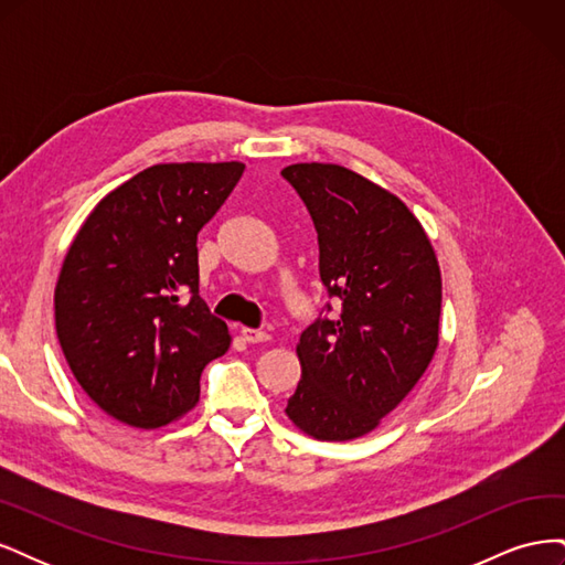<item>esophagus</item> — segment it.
Listing matches in <instances>:
<instances>
[{"mask_svg": "<svg viewBox=\"0 0 565 565\" xmlns=\"http://www.w3.org/2000/svg\"><path fill=\"white\" fill-rule=\"evenodd\" d=\"M241 334H243V339L247 341V344H264V341L270 339L268 332H264V330H252V328H243Z\"/></svg>", "mask_w": 565, "mask_h": 565, "instance_id": "34e87169", "label": "esophagus"}]
</instances>
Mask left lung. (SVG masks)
<instances>
[{"mask_svg": "<svg viewBox=\"0 0 565 565\" xmlns=\"http://www.w3.org/2000/svg\"><path fill=\"white\" fill-rule=\"evenodd\" d=\"M282 177L318 231L320 280L337 316L299 337L301 380L285 415L318 440H353L396 409L438 349L440 268L407 204L341 164L299 162Z\"/></svg>", "mask_w": 565, "mask_h": 565, "instance_id": "obj_1", "label": "left lung"}]
</instances>
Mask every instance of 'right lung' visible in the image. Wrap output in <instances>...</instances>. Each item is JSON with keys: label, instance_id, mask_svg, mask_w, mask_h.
Returning a JSON list of instances; mask_svg holds the SVG:
<instances>
[{"label": "right lung", "instance_id": "obj_1", "mask_svg": "<svg viewBox=\"0 0 565 565\" xmlns=\"http://www.w3.org/2000/svg\"><path fill=\"white\" fill-rule=\"evenodd\" d=\"M243 172V162L152 164L100 200L67 249L56 334L75 380L113 419L177 422L200 401L204 365L228 351L226 322L198 295V233Z\"/></svg>", "mask_w": 565, "mask_h": 565}]
</instances>
